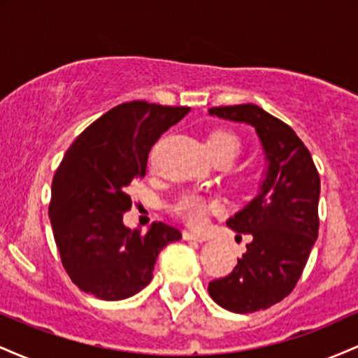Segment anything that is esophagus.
<instances>
[{
  "label": "esophagus",
  "mask_w": 358,
  "mask_h": 358,
  "mask_svg": "<svg viewBox=\"0 0 358 358\" xmlns=\"http://www.w3.org/2000/svg\"><path fill=\"white\" fill-rule=\"evenodd\" d=\"M183 239L185 241L203 242V241H207V237H205L203 234H196V232H192V231H183Z\"/></svg>",
  "instance_id": "34e87169"
}]
</instances>
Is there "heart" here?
I'll return each instance as SVG.
<instances>
[{"label": "heart", "instance_id": "1", "mask_svg": "<svg viewBox=\"0 0 358 358\" xmlns=\"http://www.w3.org/2000/svg\"><path fill=\"white\" fill-rule=\"evenodd\" d=\"M207 150L213 162H217L219 165L220 163L229 165L239 155L241 141L231 131L217 129L208 134ZM217 208H219V200L207 199L200 193H185L173 205L176 215L182 217L192 227H202L208 219V213L215 212Z\"/></svg>", "mask_w": 358, "mask_h": 358}]
</instances>
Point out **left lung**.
<instances>
[{
    "label": "left lung",
    "mask_w": 358,
    "mask_h": 358,
    "mask_svg": "<svg viewBox=\"0 0 358 358\" xmlns=\"http://www.w3.org/2000/svg\"><path fill=\"white\" fill-rule=\"evenodd\" d=\"M208 113L256 127L268 162L256 199L227 220L236 232L252 236L248 252L229 276L208 282L217 305L254 313L285 299L301 278L318 237L320 175L296 133L259 106H220Z\"/></svg>",
    "instance_id": "obj_1"
}]
</instances>
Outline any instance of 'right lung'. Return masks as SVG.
<instances>
[{"mask_svg":"<svg viewBox=\"0 0 358 358\" xmlns=\"http://www.w3.org/2000/svg\"><path fill=\"white\" fill-rule=\"evenodd\" d=\"M188 110L119 104L82 131L57 168L48 217L62 264L84 293L106 301L133 296L150 285L159 250L182 239L163 222L146 234L131 231L122 213L131 208L126 188L146 175L151 148Z\"/></svg>","mask_w":358,"mask_h":358,"instance_id":"right-lung-1","label":"right lung"}]
</instances>
